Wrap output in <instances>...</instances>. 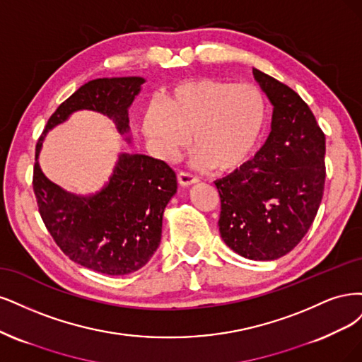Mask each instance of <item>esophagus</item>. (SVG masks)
Here are the masks:
<instances>
[{"label":"esophagus","instance_id":"obj_1","mask_svg":"<svg viewBox=\"0 0 362 362\" xmlns=\"http://www.w3.org/2000/svg\"><path fill=\"white\" fill-rule=\"evenodd\" d=\"M177 182L180 186H191L192 183H197L198 179L194 176L191 173H186V171H179L177 173Z\"/></svg>","mask_w":362,"mask_h":362}]
</instances>
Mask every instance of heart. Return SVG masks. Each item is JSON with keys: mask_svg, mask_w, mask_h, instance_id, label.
<instances>
[{"mask_svg": "<svg viewBox=\"0 0 362 362\" xmlns=\"http://www.w3.org/2000/svg\"><path fill=\"white\" fill-rule=\"evenodd\" d=\"M266 124V100L252 84L200 78L171 91L165 103L151 102L144 131L170 158L191 146L197 160L218 173L240 168L257 148Z\"/></svg>", "mask_w": 362, "mask_h": 362, "instance_id": "heart-1", "label": "heart"}]
</instances>
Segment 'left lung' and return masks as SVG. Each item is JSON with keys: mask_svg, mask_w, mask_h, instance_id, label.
<instances>
[{"mask_svg": "<svg viewBox=\"0 0 362 362\" xmlns=\"http://www.w3.org/2000/svg\"><path fill=\"white\" fill-rule=\"evenodd\" d=\"M274 105L272 131L254 160L215 182L219 233L245 259L275 260L293 250L317 215L325 189V134L295 90L252 69Z\"/></svg>", "mask_w": 362, "mask_h": 362, "instance_id": "obj_1", "label": "left lung"}]
</instances>
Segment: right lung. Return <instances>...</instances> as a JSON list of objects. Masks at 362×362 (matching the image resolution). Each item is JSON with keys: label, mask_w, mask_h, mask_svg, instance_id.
<instances>
[{"label": "right lung", "mask_w": 362, "mask_h": 362, "mask_svg": "<svg viewBox=\"0 0 362 362\" xmlns=\"http://www.w3.org/2000/svg\"><path fill=\"white\" fill-rule=\"evenodd\" d=\"M143 83L139 76L90 81L55 110L36 144L33 189L46 228L72 262L107 275L135 272L155 254L164 209L177 189L176 173L160 159L122 153L102 189L75 195L46 179L37 158L46 134L78 110L108 115L127 134V108Z\"/></svg>", "instance_id": "add662e5"}]
</instances>
